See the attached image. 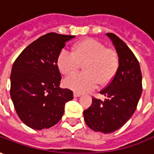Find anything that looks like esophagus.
Instances as JSON below:
<instances>
[{
	"instance_id": "34e87169",
	"label": "esophagus",
	"mask_w": 154,
	"mask_h": 154,
	"mask_svg": "<svg viewBox=\"0 0 154 154\" xmlns=\"http://www.w3.org/2000/svg\"><path fill=\"white\" fill-rule=\"evenodd\" d=\"M80 96H81V94L79 93V92H76V91L74 92V97H79Z\"/></svg>"
}]
</instances>
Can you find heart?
Returning <instances> with one entry per match:
<instances>
[{"mask_svg":"<svg viewBox=\"0 0 154 154\" xmlns=\"http://www.w3.org/2000/svg\"><path fill=\"white\" fill-rule=\"evenodd\" d=\"M83 63V73L64 80L65 86L77 92L89 91L98 83L109 84L118 72L119 57L115 51L91 38L75 44L73 53L63 49L57 57V68L65 76L74 75Z\"/></svg>","mask_w":154,"mask_h":154,"instance_id":"b5f03b06","label":"heart"}]
</instances>
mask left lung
Here are the masks:
<instances>
[{
	"label": "left lung",
	"instance_id": "8db88e82",
	"mask_svg": "<svg viewBox=\"0 0 154 154\" xmlns=\"http://www.w3.org/2000/svg\"><path fill=\"white\" fill-rule=\"evenodd\" d=\"M119 57V68L113 80L100 94L103 101L92 98L84 111L85 122L95 131L112 133L127 122L135 113L142 91L139 62L127 45L113 33H107Z\"/></svg>",
	"mask_w": 154,
	"mask_h": 154
}]
</instances>
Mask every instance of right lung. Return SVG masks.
Instances as JSON below:
<instances>
[{"label": "right lung", "instance_id": "right-lung-1", "mask_svg": "<svg viewBox=\"0 0 154 154\" xmlns=\"http://www.w3.org/2000/svg\"><path fill=\"white\" fill-rule=\"evenodd\" d=\"M74 37L48 33L27 46L12 65L11 98L19 119L34 130L55 125L73 99L72 91L59 86L57 57Z\"/></svg>", "mask_w": 154, "mask_h": 154}]
</instances>
